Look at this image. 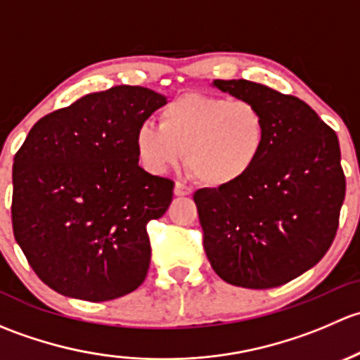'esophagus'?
<instances>
[{
  "mask_svg": "<svg viewBox=\"0 0 360 360\" xmlns=\"http://www.w3.org/2000/svg\"><path fill=\"white\" fill-rule=\"evenodd\" d=\"M174 195L176 197H188V195H191V188L183 183H176L174 184Z\"/></svg>",
  "mask_w": 360,
  "mask_h": 360,
  "instance_id": "obj_1",
  "label": "esophagus"
}]
</instances>
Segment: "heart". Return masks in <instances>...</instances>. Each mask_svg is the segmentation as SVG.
Wrapping results in <instances>:
<instances>
[{
	"label": "heart",
	"mask_w": 360,
	"mask_h": 360,
	"mask_svg": "<svg viewBox=\"0 0 360 360\" xmlns=\"http://www.w3.org/2000/svg\"><path fill=\"white\" fill-rule=\"evenodd\" d=\"M268 141L264 115L248 101L184 94L160 110V125L144 122L134 136L144 170L162 176L184 158L210 188L240 183L254 170Z\"/></svg>",
	"instance_id": "heart-1"
}]
</instances>
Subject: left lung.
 <instances>
[{
	"label": "left lung",
	"mask_w": 360,
	"mask_h": 360,
	"mask_svg": "<svg viewBox=\"0 0 360 360\" xmlns=\"http://www.w3.org/2000/svg\"><path fill=\"white\" fill-rule=\"evenodd\" d=\"M212 86L259 108L268 141L244 181L193 195L203 249L228 284L278 288L315 266L335 240L347 188L338 136L297 97L248 79Z\"/></svg>",
	"instance_id": "left-lung-1"
}]
</instances>
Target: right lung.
Returning <instances> with one entry per match:
<instances>
[{"label": "right lung", "instance_id": "add662e5", "mask_svg": "<svg viewBox=\"0 0 360 360\" xmlns=\"http://www.w3.org/2000/svg\"><path fill=\"white\" fill-rule=\"evenodd\" d=\"M163 104L155 90L118 85L29 130L13 158V235L53 291L97 303L146 278V226L167 212L174 183L139 167L134 136Z\"/></svg>", "mask_w": 360, "mask_h": 360}]
</instances>
